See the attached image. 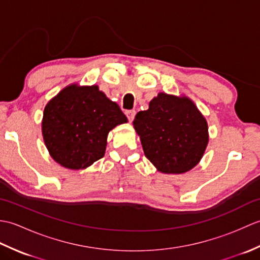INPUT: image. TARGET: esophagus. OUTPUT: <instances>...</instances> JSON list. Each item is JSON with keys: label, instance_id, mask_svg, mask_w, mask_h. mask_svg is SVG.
<instances>
[{"label": "esophagus", "instance_id": "obj_1", "mask_svg": "<svg viewBox=\"0 0 260 260\" xmlns=\"http://www.w3.org/2000/svg\"><path fill=\"white\" fill-rule=\"evenodd\" d=\"M125 114H126V116H127V118H128V120L132 121V120L134 119V117H135L136 112H135V110H126Z\"/></svg>", "mask_w": 260, "mask_h": 260}]
</instances>
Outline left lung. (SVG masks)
Wrapping results in <instances>:
<instances>
[{
	"label": "left lung",
	"instance_id": "1",
	"mask_svg": "<svg viewBox=\"0 0 260 260\" xmlns=\"http://www.w3.org/2000/svg\"><path fill=\"white\" fill-rule=\"evenodd\" d=\"M145 156L163 173H184L208 145V124L189 98L159 92L133 121Z\"/></svg>",
	"mask_w": 260,
	"mask_h": 260
}]
</instances>
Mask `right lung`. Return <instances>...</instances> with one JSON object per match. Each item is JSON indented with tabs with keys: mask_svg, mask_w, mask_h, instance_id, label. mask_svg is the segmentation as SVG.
<instances>
[{
	"mask_svg": "<svg viewBox=\"0 0 260 260\" xmlns=\"http://www.w3.org/2000/svg\"><path fill=\"white\" fill-rule=\"evenodd\" d=\"M126 116L97 86H69L45 108L42 134L48 151L62 167L79 170L104 156L110 129Z\"/></svg>",
	"mask_w": 260,
	"mask_h": 260,
	"instance_id": "1",
	"label": "right lung"
}]
</instances>
